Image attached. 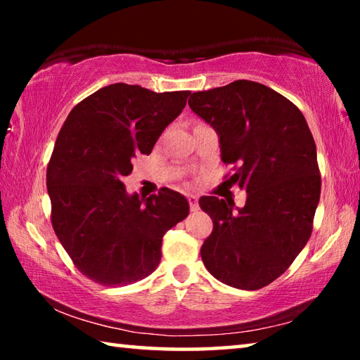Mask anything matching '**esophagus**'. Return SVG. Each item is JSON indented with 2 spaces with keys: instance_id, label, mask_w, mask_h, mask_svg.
<instances>
[{
  "instance_id": "obj_1",
  "label": "esophagus",
  "mask_w": 360,
  "mask_h": 360,
  "mask_svg": "<svg viewBox=\"0 0 360 360\" xmlns=\"http://www.w3.org/2000/svg\"><path fill=\"white\" fill-rule=\"evenodd\" d=\"M187 200H188V205H191V211H198V208H200V206H198V197H197V195H188V197H187Z\"/></svg>"
}]
</instances>
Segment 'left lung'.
Segmentation results:
<instances>
[{
  "instance_id": "8db88e82",
  "label": "left lung",
  "mask_w": 360,
  "mask_h": 360,
  "mask_svg": "<svg viewBox=\"0 0 360 360\" xmlns=\"http://www.w3.org/2000/svg\"><path fill=\"white\" fill-rule=\"evenodd\" d=\"M188 106L216 130L230 179L246 191L243 208L202 197L212 219L202 259L219 281L257 290L288 270L307 245L321 197L316 144L294 103L252 81L195 92Z\"/></svg>"
}]
</instances>
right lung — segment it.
I'll use <instances>...</instances> for the list:
<instances>
[{
    "label": "right lung",
    "mask_w": 360,
    "mask_h": 360,
    "mask_svg": "<svg viewBox=\"0 0 360 360\" xmlns=\"http://www.w3.org/2000/svg\"><path fill=\"white\" fill-rule=\"evenodd\" d=\"M188 95L111 84L66 117L47 167L52 227L92 281L115 288L149 276L160 264L163 235L187 217L184 195L163 187L139 198L122 178L139 152L150 154Z\"/></svg>",
    "instance_id": "1"
}]
</instances>
